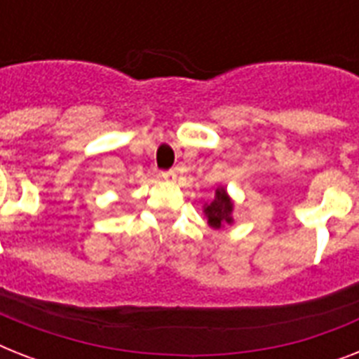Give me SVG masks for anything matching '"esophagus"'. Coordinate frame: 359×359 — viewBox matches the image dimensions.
<instances>
[{
  "label": "esophagus",
  "mask_w": 359,
  "mask_h": 359,
  "mask_svg": "<svg viewBox=\"0 0 359 359\" xmlns=\"http://www.w3.org/2000/svg\"><path fill=\"white\" fill-rule=\"evenodd\" d=\"M162 179L165 180V182H175V179H177V173H175V171H163Z\"/></svg>",
  "instance_id": "esophagus-1"
}]
</instances>
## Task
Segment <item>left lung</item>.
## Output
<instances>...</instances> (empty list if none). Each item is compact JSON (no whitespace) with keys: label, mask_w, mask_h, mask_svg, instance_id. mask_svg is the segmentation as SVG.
I'll return each mask as SVG.
<instances>
[{"label":"left lung","mask_w":359,"mask_h":359,"mask_svg":"<svg viewBox=\"0 0 359 359\" xmlns=\"http://www.w3.org/2000/svg\"><path fill=\"white\" fill-rule=\"evenodd\" d=\"M203 214L207 218L208 227L216 231L235 224V201H233V197L229 196L225 186L216 188L212 201L203 205Z\"/></svg>","instance_id":"1"}]
</instances>
